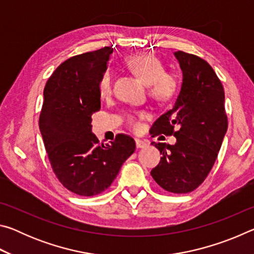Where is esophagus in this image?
<instances>
[{
    "mask_svg": "<svg viewBox=\"0 0 254 254\" xmlns=\"http://www.w3.org/2000/svg\"><path fill=\"white\" fill-rule=\"evenodd\" d=\"M135 145H136V148H145L148 145V142L145 140H141V139H135Z\"/></svg>",
    "mask_w": 254,
    "mask_h": 254,
    "instance_id": "1",
    "label": "esophagus"
}]
</instances>
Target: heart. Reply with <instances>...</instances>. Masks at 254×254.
Listing matches in <instances>:
<instances>
[{
    "label": "heart",
    "mask_w": 254,
    "mask_h": 254,
    "mask_svg": "<svg viewBox=\"0 0 254 254\" xmlns=\"http://www.w3.org/2000/svg\"><path fill=\"white\" fill-rule=\"evenodd\" d=\"M127 65L139 78L148 85L150 97L158 103L165 104L173 101L179 91V79L173 72L165 71L163 64L156 56L148 53L136 54L128 57ZM98 94L106 98L112 93V77L109 71L103 72L97 84ZM145 118L144 112L128 114L127 122L133 130H139L140 121Z\"/></svg>",
    "instance_id": "b5f03b06"
}]
</instances>
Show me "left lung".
I'll use <instances>...</instances> for the list:
<instances>
[{
    "label": "left lung",
    "instance_id": "left-lung-1",
    "mask_svg": "<svg viewBox=\"0 0 254 254\" xmlns=\"http://www.w3.org/2000/svg\"><path fill=\"white\" fill-rule=\"evenodd\" d=\"M183 85L173 109L150 130L152 136L174 135V145L154 143L162 157L151 170L161 188L187 194L203 184L212 170L227 130L224 88L207 62L198 56L175 53Z\"/></svg>",
    "mask_w": 254,
    "mask_h": 254
}]
</instances>
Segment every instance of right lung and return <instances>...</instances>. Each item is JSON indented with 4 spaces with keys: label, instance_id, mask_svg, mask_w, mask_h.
Wrapping results in <instances>:
<instances>
[{
    "label": "right lung",
    "instance_id": "add662e5",
    "mask_svg": "<svg viewBox=\"0 0 254 254\" xmlns=\"http://www.w3.org/2000/svg\"><path fill=\"white\" fill-rule=\"evenodd\" d=\"M112 47L74 56L47 80L39 128L51 168L65 188L79 196L98 195L111 186L134 152L130 135L101 143L92 133V115L101 109L97 84Z\"/></svg>",
    "mask_w": 254,
    "mask_h": 254
}]
</instances>
